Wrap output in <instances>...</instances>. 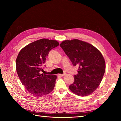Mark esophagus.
<instances>
[{"label":"esophagus","mask_w":121,"mask_h":121,"mask_svg":"<svg viewBox=\"0 0 121 121\" xmlns=\"http://www.w3.org/2000/svg\"><path fill=\"white\" fill-rule=\"evenodd\" d=\"M65 75V73H64V74H58V76H59L60 77H63V76H64Z\"/></svg>","instance_id":"obj_1"}]
</instances>
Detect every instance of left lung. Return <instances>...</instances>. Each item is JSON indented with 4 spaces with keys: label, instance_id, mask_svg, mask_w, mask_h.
I'll return each mask as SVG.
<instances>
[{
    "label": "left lung",
    "instance_id": "left-lung-1",
    "mask_svg": "<svg viewBox=\"0 0 121 121\" xmlns=\"http://www.w3.org/2000/svg\"><path fill=\"white\" fill-rule=\"evenodd\" d=\"M60 46L73 65H79L74 82L69 86L72 92L81 96L92 93L103 78L105 63L101 52L94 46L78 39L65 40Z\"/></svg>",
    "mask_w": 121,
    "mask_h": 121
}]
</instances>
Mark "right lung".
Returning <instances> with one entry per match:
<instances>
[{
  "label": "right lung",
  "instance_id": "right-lung-1",
  "mask_svg": "<svg viewBox=\"0 0 121 121\" xmlns=\"http://www.w3.org/2000/svg\"><path fill=\"white\" fill-rule=\"evenodd\" d=\"M58 45L56 40L40 39L24 47L18 54L16 60L18 76L26 89L34 95H45L54 88L56 76L40 72L50 51Z\"/></svg>",
  "mask_w": 121,
  "mask_h": 121
}]
</instances>
